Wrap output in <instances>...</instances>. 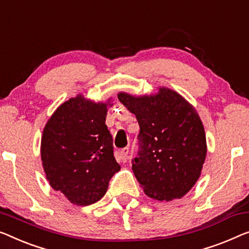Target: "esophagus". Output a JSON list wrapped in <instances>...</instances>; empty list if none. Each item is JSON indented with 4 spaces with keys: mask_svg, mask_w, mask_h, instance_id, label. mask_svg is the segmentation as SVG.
Segmentation results:
<instances>
[{
    "mask_svg": "<svg viewBox=\"0 0 249 249\" xmlns=\"http://www.w3.org/2000/svg\"><path fill=\"white\" fill-rule=\"evenodd\" d=\"M128 151H129L128 147H124V148H122V150H121V158H122V160H123V162L127 161Z\"/></svg>",
    "mask_w": 249,
    "mask_h": 249,
    "instance_id": "34e87169",
    "label": "esophagus"
}]
</instances>
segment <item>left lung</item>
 I'll return each instance as SVG.
<instances>
[{
    "label": "left lung",
    "mask_w": 249,
    "mask_h": 249,
    "mask_svg": "<svg viewBox=\"0 0 249 249\" xmlns=\"http://www.w3.org/2000/svg\"><path fill=\"white\" fill-rule=\"evenodd\" d=\"M118 99L140 125L132 169L144 192L159 201L182 198L199 179L207 153L196 109L168 88L139 98L121 92Z\"/></svg>",
    "instance_id": "1"
}]
</instances>
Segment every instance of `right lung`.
Segmentation results:
<instances>
[{
    "label": "right lung",
    "mask_w": 249,
    "mask_h": 249,
    "mask_svg": "<svg viewBox=\"0 0 249 249\" xmlns=\"http://www.w3.org/2000/svg\"><path fill=\"white\" fill-rule=\"evenodd\" d=\"M106 114V104L77 96L59 106L43 129L41 158L47 179L53 190L77 206L101 200L121 169Z\"/></svg>",
    "instance_id": "add662e5"
}]
</instances>
